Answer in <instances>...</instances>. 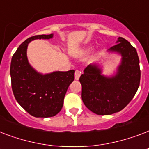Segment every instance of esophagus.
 Listing matches in <instances>:
<instances>
[{
  "label": "esophagus",
  "instance_id": "esophagus-1",
  "mask_svg": "<svg viewBox=\"0 0 149 149\" xmlns=\"http://www.w3.org/2000/svg\"><path fill=\"white\" fill-rule=\"evenodd\" d=\"M80 72L79 70H76V72H75V79H79V76H80Z\"/></svg>",
  "mask_w": 149,
  "mask_h": 149
}]
</instances>
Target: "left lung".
<instances>
[{
    "instance_id": "obj_1",
    "label": "left lung",
    "mask_w": 149,
    "mask_h": 149,
    "mask_svg": "<svg viewBox=\"0 0 149 149\" xmlns=\"http://www.w3.org/2000/svg\"><path fill=\"white\" fill-rule=\"evenodd\" d=\"M109 50L122 56L115 76L104 77L97 65H89L79 77L83 102L98 115L112 114L125 108L135 95L141 79L139 56L129 42L119 37Z\"/></svg>"
}]
</instances>
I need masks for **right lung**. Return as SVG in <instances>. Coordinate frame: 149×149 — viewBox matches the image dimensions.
<instances>
[{"instance_id":"right-lung-1","label":"right lung","mask_w":149,"mask_h":149,"mask_svg":"<svg viewBox=\"0 0 149 149\" xmlns=\"http://www.w3.org/2000/svg\"><path fill=\"white\" fill-rule=\"evenodd\" d=\"M51 35L32 36L22 42L13 55L10 73L11 87L17 103L36 118H50L63 107L65 93L75 79V70L38 73L29 65L27 58L28 44L37 38L49 39Z\"/></svg>"}]
</instances>
